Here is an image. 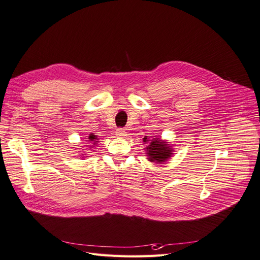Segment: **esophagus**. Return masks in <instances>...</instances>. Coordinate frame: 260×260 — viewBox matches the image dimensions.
<instances>
[{
    "instance_id": "34e87169",
    "label": "esophagus",
    "mask_w": 260,
    "mask_h": 260,
    "mask_svg": "<svg viewBox=\"0 0 260 260\" xmlns=\"http://www.w3.org/2000/svg\"><path fill=\"white\" fill-rule=\"evenodd\" d=\"M115 135L118 137H125L126 136V132H125V129L123 128H118L115 131Z\"/></svg>"
}]
</instances>
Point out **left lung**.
Instances as JSON below:
<instances>
[{
	"label": "left lung",
	"mask_w": 260,
	"mask_h": 260,
	"mask_svg": "<svg viewBox=\"0 0 260 260\" xmlns=\"http://www.w3.org/2000/svg\"><path fill=\"white\" fill-rule=\"evenodd\" d=\"M142 140H144V142L150 141L149 146L146 147L147 155L149 157L148 160L150 162L162 163L169 160L171 155H173L174 150L166 141H163L160 138H153L152 140H148L147 136Z\"/></svg>",
	"instance_id": "left-lung-1"
}]
</instances>
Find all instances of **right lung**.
Returning <instances> with one entry per match:
<instances>
[{"label":"right lung","mask_w":260,"mask_h":260,"mask_svg":"<svg viewBox=\"0 0 260 260\" xmlns=\"http://www.w3.org/2000/svg\"><path fill=\"white\" fill-rule=\"evenodd\" d=\"M87 139H88L87 141H89V144H91L93 146H95L96 142H98V141H97L98 138H97L96 135H94V134H89V136H88ZM89 146H90V145H89Z\"/></svg>","instance_id":"obj_1"}]
</instances>
